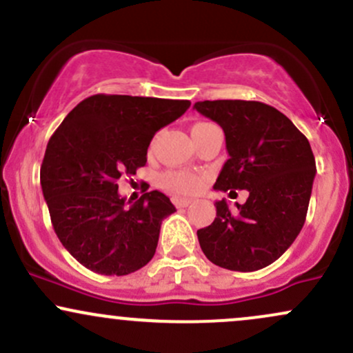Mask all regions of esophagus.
Listing matches in <instances>:
<instances>
[{
	"instance_id": "obj_1",
	"label": "esophagus",
	"mask_w": 353,
	"mask_h": 353,
	"mask_svg": "<svg viewBox=\"0 0 353 353\" xmlns=\"http://www.w3.org/2000/svg\"><path fill=\"white\" fill-rule=\"evenodd\" d=\"M172 202H174V205H176V208H188V205H189L192 201H190V199H184V197H174Z\"/></svg>"
}]
</instances>
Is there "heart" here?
Segmentation results:
<instances>
[{
    "label": "heart",
    "instance_id": "1",
    "mask_svg": "<svg viewBox=\"0 0 353 353\" xmlns=\"http://www.w3.org/2000/svg\"><path fill=\"white\" fill-rule=\"evenodd\" d=\"M208 123H197L192 125V129L199 128V125H204ZM190 129V131H192ZM163 184L165 189H169L171 192L177 194V196H188V194H194L201 189L202 179L196 174L190 172H182V171H172L165 172L163 177Z\"/></svg>",
    "mask_w": 353,
    "mask_h": 353
}]
</instances>
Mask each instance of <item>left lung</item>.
<instances>
[{"mask_svg": "<svg viewBox=\"0 0 353 353\" xmlns=\"http://www.w3.org/2000/svg\"><path fill=\"white\" fill-rule=\"evenodd\" d=\"M194 108L225 134L229 159L214 189L249 190L236 210L225 199L216 202L214 222L197 230L202 252L229 270L264 269L292 245L305 222L317 171L309 141L285 114L259 101H199Z\"/></svg>", "mask_w": 353, "mask_h": 353, "instance_id": "left-lung-1", "label": "left lung"}]
</instances>
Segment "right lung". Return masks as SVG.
Wrapping results in <instances>:
<instances>
[{
  "mask_svg": "<svg viewBox=\"0 0 353 353\" xmlns=\"http://www.w3.org/2000/svg\"><path fill=\"white\" fill-rule=\"evenodd\" d=\"M189 106L179 99L94 94L51 136L41 164L43 196L61 244L86 269L128 275L154 257L161 224L176 208L159 190L125 208L117 179L145 165L154 134Z\"/></svg>",
  "mask_w": 353,
  "mask_h": 353,
  "instance_id": "1",
  "label": "right lung"
}]
</instances>
